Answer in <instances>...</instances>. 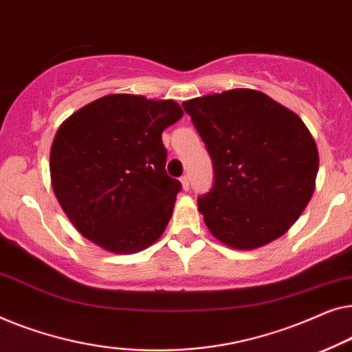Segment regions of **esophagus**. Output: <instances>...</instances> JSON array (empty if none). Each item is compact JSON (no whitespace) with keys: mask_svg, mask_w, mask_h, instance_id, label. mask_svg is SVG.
I'll use <instances>...</instances> for the list:
<instances>
[{"mask_svg":"<svg viewBox=\"0 0 352 352\" xmlns=\"http://www.w3.org/2000/svg\"><path fill=\"white\" fill-rule=\"evenodd\" d=\"M180 182H182L183 190H185V191L190 190V177H188V175H183V177L180 178Z\"/></svg>","mask_w":352,"mask_h":352,"instance_id":"1","label":"esophagus"}]
</instances>
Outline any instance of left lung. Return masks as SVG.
<instances>
[{"mask_svg":"<svg viewBox=\"0 0 352 352\" xmlns=\"http://www.w3.org/2000/svg\"><path fill=\"white\" fill-rule=\"evenodd\" d=\"M214 166V186L197 197L209 231L252 250L280 237L306 209L319 170L316 142L298 115L254 89L182 103Z\"/></svg>","mask_w":352,"mask_h":352,"instance_id":"left-lung-1","label":"left lung"}]
</instances>
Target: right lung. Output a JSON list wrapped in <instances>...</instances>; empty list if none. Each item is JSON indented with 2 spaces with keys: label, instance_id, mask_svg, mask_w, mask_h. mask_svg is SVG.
<instances>
[{
  "label": "right lung",
  "instance_id": "right-lung-1",
  "mask_svg": "<svg viewBox=\"0 0 352 352\" xmlns=\"http://www.w3.org/2000/svg\"><path fill=\"white\" fill-rule=\"evenodd\" d=\"M182 116L174 100L111 94L62 122L51 148L52 190L84 237L113 254L160 239L182 190L166 172L162 132Z\"/></svg>",
  "mask_w": 352,
  "mask_h": 352
}]
</instances>
